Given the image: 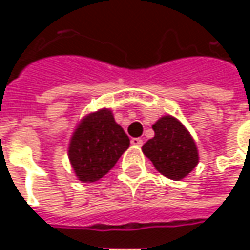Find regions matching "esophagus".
Segmentation results:
<instances>
[{
  "instance_id": "34e87169",
  "label": "esophagus",
  "mask_w": 250,
  "mask_h": 250,
  "mask_svg": "<svg viewBox=\"0 0 250 250\" xmlns=\"http://www.w3.org/2000/svg\"><path fill=\"white\" fill-rule=\"evenodd\" d=\"M130 143H132L133 146H138V147H140V146L143 145V140L140 139V138H132V139H130Z\"/></svg>"
}]
</instances>
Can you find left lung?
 Segmentation results:
<instances>
[{"label": "left lung", "mask_w": 250, "mask_h": 250, "mask_svg": "<svg viewBox=\"0 0 250 250\" xmlns=\"http://www.w3.org/2000/svg\"><path fill=\"white\" fill-rule=\"evenodd\" d=\"M154 138L143 145V153L164 177L179 181L199 163L196 143L174 117L164 115L154 125Z\"/></svg>", "instance_id": "obj_1"}]
</instances>
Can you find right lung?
<instances>
[{
    "label": "right lung",
    "instance_id": "add662e5",
    "mask_svg": "<svg viewBox=\"0 0 250 250\" xmlns=\"http://www.w3.org/2000/svg\"><path fill=\"white\" fill-rule=\"evenodd\" d=\"M128 147L129 138L112 112L103 108L79 122L69 142L68 156L78 179L94 182L115 166Z\"/></svg>",
    "mask_w": 250,
    "mask_h": 250
}]
</instances>
